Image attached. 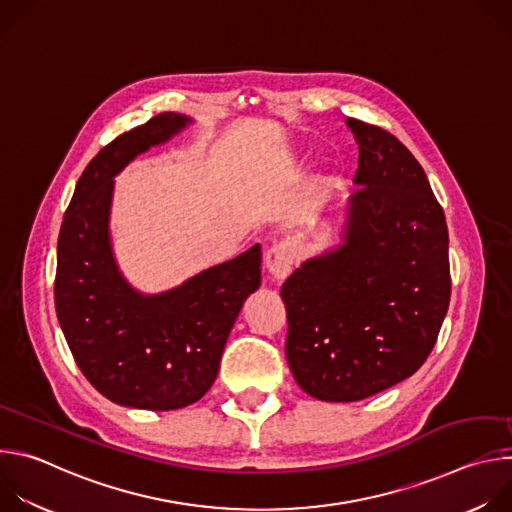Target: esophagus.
Listing matches in <instances>:
<instances>
[{"label": "esophagus", "instance_id": "obj_1", "mask_svg": "<svg viewBox=\"0 0 512 512\" xmlns=\"http://www.w3.org/2000/svg\"><path fill=\"white\" fill-rule=\"evenodd\" d=\"M296 259H298V253L294 243L279 241L267 249L265 267L275 281H283L291 273V269H294Z\"/></svg>", "mask_w": 512, "mask_h": 512}]
</instances>
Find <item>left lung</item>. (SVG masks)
I'll use <instances>...</instances> for the list:
<instances>
[{"instance_id":"1","label":"left lung","mask_w":512,"mask_h":512,"mask_svg":"<svg viewBox=\"0 0 512 512\" xmlns=\"http://www.w3.org/2000/svg\"><path fill=\"white\" fill-rule=\"evenodd\" d=\"M360 186L344 245L281 285L285 356L312 397L350 403L411 377L429 356L452 294L448 227L427 176L383 127L348 117Z\"/></svg>"}]
</instances>
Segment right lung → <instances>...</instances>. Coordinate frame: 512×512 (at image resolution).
Here are the masks:
<instances>
[{
    "label": "right lung",
    "instance_id": "obj_1",
    "mask_svg": "<svg viewBox=\"0 0 512 512\" xmlns=\"http://www.w3.org/2000/svg\"><path fill=\"white\" fill-rule=\"evenodd\" d=\"M188 123L160 113L107 143L79 178L58 235L60 328L87 381L125 407L196 403L216 379L245 298L261 283L259 245L160 296L137 294L117 271L107 233L113 176Z\"/></svg>",
    "mask_w": 512,
    "mask_h": 512
}]
</instances>
